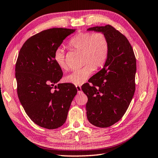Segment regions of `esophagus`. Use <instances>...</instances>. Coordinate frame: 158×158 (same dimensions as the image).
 Returning a JSON list of instances; mask_svg holds the SVG:
<instances>
[{
    "label": "esophagus",
    "mask_w": 158,
    "mask_h": 158,
    "mask_svg": "<svg viewBox=\"0 0 158 158\" xmlns=\"http://www.w3.org/2000/svg\"><path fill=\"white\" fill-rule=\"evenodd\" d=\"M76 89H77V91H78L79 93L81 91V86L77 85V86H76Z\"/></svg>",
    "instance_id": "1"
}]
</instances>
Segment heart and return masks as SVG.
Returning <instances> with one entry per match:
<instances>
[{
	"mask_svg": "<svg viewBox=\"0 0 158 158\" xmlns=\"http://www.w3.org/2000/svg\"><path fill=\"white\" fill-rule=\"evenodd\" d=\"M69 47L83 52V63L85 64L64 77V81L75 85L84 83L94 71L95 66L99 67L106 63L110 49L108 39L102 33H79L70 39ZM54 59L59 68L66 69L64 52L61 48L55 51Z\"/></svg>",
	"mask_w": 158,
	"mask_h": 158,
	"instance_id": "b5f03b06",
	"label": "heart"
}]
</instances>
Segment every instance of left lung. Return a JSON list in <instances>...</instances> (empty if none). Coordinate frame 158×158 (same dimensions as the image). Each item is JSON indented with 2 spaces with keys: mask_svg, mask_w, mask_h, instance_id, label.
I'll return each instance as SVG.
<instances>
[{
  "mask_svg": "<svg viewBox=\"0 0 158 158\" xmlns=\"http://www.w3.org/2000/svg\"><path fill=\"white\" fill-rule=\"evenodd\" d=\"M87 31L106 36L110 49L103 67L82 85L88 98L87 117L95 126H111L125 114L134 95L136 59L127 38L108 25L94 27Z\"/></svg>",
  "mask_w": 158,
  "mask_h": 158,
  "instance_id": "8db88e82",
  "label": "left lung"
}]
</instances>
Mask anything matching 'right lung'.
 <instances>
[{
  "instance_id": "1",
  "label": "right lung",
  "mask_w": 158,
  "mask_h": 158,
  "mask_svg": "<svg viewBox=\"0 0 158 158\" xmlns=\"http://www.w3.org/2000/svg\"><path fill=\"white\" fill-rule=\"evenodd\" d=\"M75 31L63 28L41 31L28 39L20 50L15 67L18 97L27 115L40 127L62 126L77 93L74 85L58 83L63 71L54 59L55 51Z\"/></svg>"
}]
</instances>
